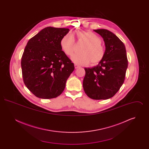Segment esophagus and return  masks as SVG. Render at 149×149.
<instances>
[{"label": "esophagus", "mask_w": 149, "mask_h": 149, "mask_svg": "<svg viewBox=\"0 0 149 149\" xmlns=\"http://www.w3.org/2000/svg\"><path fill=\"white\" fill-rule=\"evenodd\" d=\"M74 66H75V69H78V68H79V66L77 64H74Z\"/></svg>", "instance_id": "obj_1"}]
</instances>
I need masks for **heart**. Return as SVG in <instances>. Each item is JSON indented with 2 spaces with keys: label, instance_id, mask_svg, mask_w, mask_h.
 Instances as JSON below:
<instances>
[{
  "label": "heart",
  "instance_id": "obj_1",
  "mask_svg": "<svg viewBox=\"0 0 149 149\" xmlns=\"http://www.w3.org/2000/svg\"><path fill=\"white\" fill-rule=\"evenodd\" d=\"M79 42L85 43L81 49V54L74 55L72 61L78 65H86L91 62L92 65L99 63L106 54L104 46L102 43L99 36L91 31H79L76 32ZM60 46L64 53L71 56L76 50V43L74 36L68 33L63 37L60 41Z\"/></svg>",
  "mask_w": 149,
  "mask_h": 149
}]
</instances>
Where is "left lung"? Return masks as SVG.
Listing matches in <instances>:
<instances>
[{"label": "left lung", "mask_w": 149, "mask_h": 149, "mask_svg": "<svg viewBox=\"0 0 149 149\" xmlns=\"http://www.w3.org/2000/svg\"><path fill=\"white\" fill-rule=\"evenodd\" d=\"M94 31L103 38L106 54L98 65L84 69L83 85L90 98L105 100L113 97L123 84L127 57L124 43L117 36L105 29Z\"/></svg>", "instance_id": "8db88e82"}]
</instances>
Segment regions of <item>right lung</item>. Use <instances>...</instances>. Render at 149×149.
Masks as SVG:
<instances>
[{
    "instance_id": "add662e5",
    "label": "right lung",
    "mask_w": 149,
    "mask_h": 149,
    "mask_svg": "<svg viewBox=\"0 0 149 149\" xmlns=\"http://www.w3.org/2000/svg\"><path fill=\"white\" fill-rule=\"evenodd\" d=\"M69 29L48 27L32 37L21 58L22 72L26 87L36 97L51 99L64 91L74 65L66 55L60 41Z\"/></svg>"
}]
</instances>
